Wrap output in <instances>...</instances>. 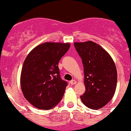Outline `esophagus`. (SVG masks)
Instances as JSON below:
<instances>
[{
	"label": "esophagus",
	"instance_id": "1",
	"mask_svg": "<svg viewBox=\"0 0 131 131\" xmlns=\"http://www.w3.org/2000/svg\"><path fill=\"white\" fill-rule=\"evenodd\" d=\"M70 83H71V85H75V84H76V81L74 80H72L70 81Z\"/></svg>",
	"mask_w": 131,
	"mask_h": 131
}]
</instances>
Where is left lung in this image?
Segmentation results:
<instances>
[{
	"instance_id": "obj_1",
	"label": "left lung",
	"mask_w": 131,
	"mask_h": 131,
	"mask_svg": "<svg viewBox=\"0 0 131 131\" xmlns=\"http://www.w3.org/2000/svg\"><path fill=\"white\" fill-rule=\"evenodd\" d=\"M82 60L85 92L80 96L82 103L92 110L103 108L115 94L117 71L110 54L93 41L74 42Z\"/></svg>"
}]
</instances>
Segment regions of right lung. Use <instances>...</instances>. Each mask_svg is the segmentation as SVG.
Returning a JSON list of instances; mask_svg holds the SVG:
<instances>
[{"instance_id": "right-lung-1", "label": "right lung", "mask_w": 131, "mask_h": 131, "mask_svg": "<svg viewBox=\"0 0 131 131\" xmlns=\"http://www.w3.org/2000/svg\"><path fill=\"white\" fill-rule=\"evenodd\" d=\"M69 48L68 42H45L26 57L20 84L25 98L36 108L50 110L62 99L67 83L60 78L58 64Z\"/></svg>"}]
</instances>
